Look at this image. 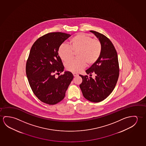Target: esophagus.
Returning a JSON list of instances; mask_svg holds the SVG:
<instances>
[{"label": "esophagus", "mask_w": 146, "mask_h": 146, "mask_svg": "<svg viewBox=\"0 0 146 146\" xmlns=\"http://www.w3.org/2000/svg\"><path fill=\"white\" fill-rule=\"evenodd\" d=\"M72 74H73V75H74V77H76V76H78V74H76V73H74V72L72 73Z\"/></svg>", "instance_id": "1"}]
</instances>
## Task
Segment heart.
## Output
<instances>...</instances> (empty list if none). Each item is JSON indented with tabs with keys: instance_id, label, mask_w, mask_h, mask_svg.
<instances>
[{
	"instance_id": "obj_1",
	"label": "heart",
	"mask_w": 146,
	"mask_h": 146,
	"mask_svg": "<svg viewBox=\"0 0 146 146\" xmlns=\"http://www.w3.org/2000/svg\"><path fill=\"white\" fill-rule=\"evenodd\" d=\"M101 42L93 38L90 35L79 33L70 39L69 45L61 44L58 49V55L61 60L66 62L76 52L77 58L68 61L65 64L66 69L73 72H78L88 65L94 64L102 54Z\"/></svg>"
}]
</instances>
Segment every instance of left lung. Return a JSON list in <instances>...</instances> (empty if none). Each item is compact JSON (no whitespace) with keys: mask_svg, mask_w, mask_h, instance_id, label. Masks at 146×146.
<instances>
[{"mask_svg":"<svg viewBox=\"0 0 146 146\" xmlns=\"http://www.w3.org/2000/svg\"><path fill=\"white\" fill-rule=\"evenodd\" d=\"M90 32L101 42L102 50L98 60L86 70L90 76L95 74V79L80 75L83 80L80 87L86 100L99 102L107 98L115 87L119 76V65L117 51L110 39L100 33L92 30Z\"/></svg>","mask_w":146,"mask_h":146,"instance_id":"left-lung-1","label":"left lung"}]
</instances>
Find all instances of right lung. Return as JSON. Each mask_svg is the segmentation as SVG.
<instances>
[{
	"label": "right lung",
	"mask_w": 146,
	"mask_h": 146,
	"mask_svg": "<svg viewBox=\"0 0 146 146\" xmlns=\"http://www.w3.org/2000/svg\"><path fill=\"white\" fill-rule=\"evenodd\" d=\"M70 36L60 32L47 33L38 38L30 50L26 65V76L35 95L46 104L61 102L74 78L70 72L55 77L64 70L58 49Z\"/></svg>",
	"instance_id": "1"
}]
</instances>
